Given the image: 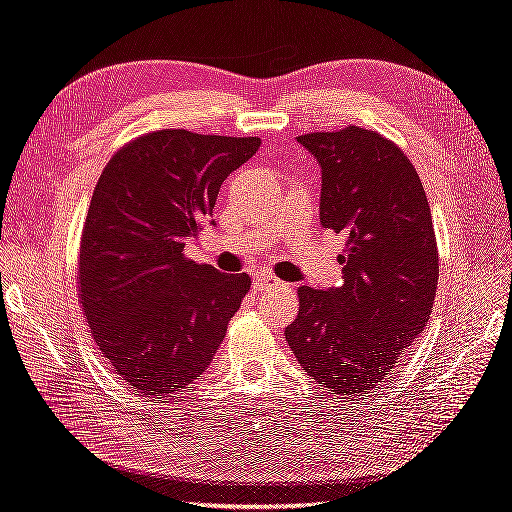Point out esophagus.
Masks as SVG:
<instances>
[{
  "label": "esophagus",
  "instance_id": "34e87169",
  "mask_svg": "<svg viewBox=\"0 0 512 512\" xmlns=\"http://www.w3.org/2000/svg\"><path fill=\"white\" fill-rule=\"evenodd\" d=\"M253 288L259 292H268V290H285V283L279 281L277 277H272L270 272H259L253 281Z\"/></svg>",
  "mask_w": 512,
  "mask_h": 512
}]
</instances>
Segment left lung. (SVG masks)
<instances>
[{
    "label": "left lung",
    "instance_id": "left-lung-1",
    "mask_svg": "<svg viewBox=\"0 0 512 512\" xmlns=\"http://www.w3.org/2000/svg\"><path fill=\"white\" fill-rule=\"evenodd\" d=\"M323 172L320 224L347 235L340 288H299L285 327L303 371L331 395H366L390 375L432 314L438 248L421 178L375 130L296 137Z\"/></svg>",
    "mask_w": 512,
    "mask_h": 512
}]
</instances>
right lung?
<instances>
[{"label": "right lung", "mask_w": 512, "mask_h": 512, "mask_svg": "<svg viewBox=\"0 0 512 512\" xmlns=\"http://www.w3.org/2000/svg\"><path fill=\"white\" fill-rule=\"evenodd\" d=\"M259 144L154 130L117 150L98 178L80 237V303L104 360L137 392L159 399L205 373L251 290L246 272L183 251Z\"/></svg>", "instance_id": "1"}]
</instances>
